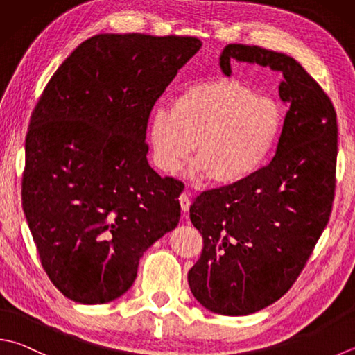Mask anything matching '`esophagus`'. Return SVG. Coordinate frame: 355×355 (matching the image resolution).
Returning <instances> with one entry per match:
<instances>
[{
	"instance_id": "esophagus-1",
	"label": "esophagus",
	"mask_w": 355,
	"mask_h": 355,
	"mask_svg": "<svg viewBox=\"0 0 355 355\" xmlns=\"http://www.w3.org/2000/svg\"><path fill=\"white\" fill-rule=\"evenodd\" d=\"M179 202H180V209H182L184 215L187 216V213H189V210H190V204H191V199L189 196V193L184 191L182 195L179 196Z\"/></svg>"
}]
</instances>
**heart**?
<instances>
[{"mask_svg": "<svg viewBox=\"0 0 355 355\" xmlns=\"http://www.w3.org/2000/svg\"><path fill=\"white\" fill-rule=\"evenodd\" d=\"M283 108L233 78L191 83L153 111L148 140L160 171L175 173L193 148L196 176L215 184L244 182L263 168L282 135Z\"/></svg>", "mask_w": 355, "mask_h": 355, "instance_id": "1", "label": "heart"}]
</instances>
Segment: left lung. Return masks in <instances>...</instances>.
<instances>
[{"mask_svg": "<svg viewBox=\"0 0 355 355\" xmlns=\"http://www.w3.org/2000/svg\"><path fill=\"white\" fill-rule=\"evenodd\" d=\"M257 63L283 73L289 103L272 162L244 182L202 191L190 219L204 239L189 272L191 293L220 315H249L295 283L329 220L336 195L337 114L297 60L259 46L227 44L219 66Z\"/></svg>", "mask_w": 355, "mask_h": 355, "instance_id": "8db88e82", "label": "left lung"}]
</instances>
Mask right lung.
<instances>
[{"label": "right lung", "instance_id": "obj_1", "mask_svg": "<svg viewBox=\"0 0 355 355\" xmlns=\"http://www.w3.org/2000/svg\"><path fill=\"white\" fill-rule=\"evenodd\" d=\"M200 46L195 37L98 33L38 98L23 210L43 269L72 302L123 295L144 252L178 225L184 184L151 168L145 136L156 100Z\"/></svg>", "mask_w": 355, "mask_h": 355}]
</instances>
